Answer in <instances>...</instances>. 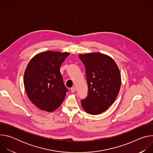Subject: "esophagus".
<instances>
[{"label":"esophagus","mask_w":153,"mask_h":153,"mask_svg":"<svg viewBox=\"0 0 153 153\" xmlns=\"http://www.w3.org/2000/svg\"><path fill=\"white\" fill-rule=\"evenodd\" d=\"M71 91L72 93H74L75 91H76V87H72V88H71Z\"/></svg>","instance_id":"1"}]
</instances>
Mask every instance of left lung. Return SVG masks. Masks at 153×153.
<instances>
[{
    "mask_svg": "<svg viewBox=\"0 0 153 153\" xmlns=\"http://www.w3.org/2000/svg\"><path fill=\"white\" fill-rule=\"evenodd\" d=\"M85 67L88 93L81 100L85 111L97 115L105 111L116 100L121 86V75L113 58L100 53L80 54Z\"/></svg>",
    "mask_w": 153,
    "mask_h": 153,
    "instance_id": "obj_1",
    "label": "left lung"
}]
</instances>
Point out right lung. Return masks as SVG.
Segmentation results:
<instances>
[{"instance_id": "add662e5", "label": "right lung", "mask_w": 153, "mask_h": 153, "mask_svg": "<svg viewBox=\"0 0 153 153\" xmlns=\"http://www.w3.org/2000/svg\"><path fill=\"white\" fill-rule=\"evenodd\" d=\"M69 55L68 52L43 51L29 62L24 73L25 90L31 102L41 110L53 112L63 102L67 89L60 67Z\"/></svg>"}]
</instances>
